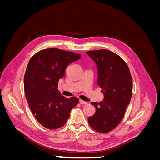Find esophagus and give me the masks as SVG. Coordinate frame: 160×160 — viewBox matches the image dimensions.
Wrapping results in <instances>:
<instances>
[{"mask_svg": "<svg viewBox=\"0 0 160 160\" xmlns=\"http://www.w3.org/2000/svg\"><path fill=\"white\" fill-rule=\"evenodd\" d=\"M79 103L81 104V105H86L88 104V102H86V101L82 100V99H80L79 100Z\"/></svg>", "mask_w": 160, "mask_h": 160, "instance_id": "obj_1", "label": "esophagus"}]
</instances>
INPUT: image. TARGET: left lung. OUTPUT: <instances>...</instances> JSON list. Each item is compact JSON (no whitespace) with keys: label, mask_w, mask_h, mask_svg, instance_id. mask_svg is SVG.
I'll return each instance as SVG.
<instances>
[{"label":"left lung","mask_w":160,"mask_h":160,"mask_svg":"<svg viewBox=\"0 0 160 160\" xmlns=\"http://www.w3.org/2000/svg\"><path fill=\"white\" fill-rule=\"evenodd\" d=\"M86 53L96 62L98 84L104 94L103 101L91 103L96 111L88 123L97 132L106 133L118 126L124 117L132 95V75L126 62L115 52L101 49Z\"/></svg>","instance_id":"1"}]
</instances>
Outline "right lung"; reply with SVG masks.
Segmentation results:
<instances>
[{
  "label": "right lung",
  "instance_id": "1",
  "mask_svg": "<svg viewBox=\"0 0 160 160\" xmlns=\"http://www.w3.org/2000/svg\"><path fill=\"white\" fill-rule=\"evenodd\" d=\"M81 55L55 48L43 49L28 62L24 77L27 102L35 118L49 129H59L66 123L71 110L79 99L65 98L57 89L58 81L65 75L67 67Z\"/></svg>",
  "mask_w": 160,
  "mask_h": 160
}]
</instances>
